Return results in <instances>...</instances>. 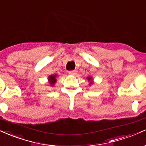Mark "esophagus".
Returning <instances> with one entry per match:
<instances>
[{"label":"esophagus","mask_w":146,"mask_h":146,"mask_svg":"<svg viewBox=\"0 0 146 146\" xmlns=\"http://www.w3.org/2000/svg\"><path fill=\"white\" fill-rule=\"evenodd\" d=\"M77 71H75V70H74V71H68V74L71 75H75L77 74Z\"/></svg>","instance_id":"esophagus-1"}]
</instances>
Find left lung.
Returning <instances> with one entry per match:
<instances>
[{"label": "left lung", "mask_w": 146, "mask_h": 146, "mask_svg": "<svg viewBox=\"0 0 146 146\" xmlns=\"http://www.w3.org/2000/svg\"><path fill=\"white\" fill-rule=\"evenodd\" d=\"M87 80L89 82V86H91L92 84L94 83V81H93V78H92V77H87Z\"/></svg>", "instance_id": "obj_1"}]
</instances>
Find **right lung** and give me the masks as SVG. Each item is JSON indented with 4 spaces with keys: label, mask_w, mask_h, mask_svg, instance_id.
<instances>
[{
    "label": "right lung",
    "mask_w": 146,
    "mask_h": 146,
    "mask_svg": "<svg viewBox=\"0 0 146 146\" xmlns=\"http://www.w3.org/2000/svg\"><path fill=\"white\" fill-rule=\"evenodd\" d=\"M56 77H57V75L56 74H54V75H51L48 77L47 78V81H48V83L50 84V86H54L55 85V84L57 82V79H56Z\"/></svg>",
    "instance_id": "right-lung-1"
}]
</instances>
